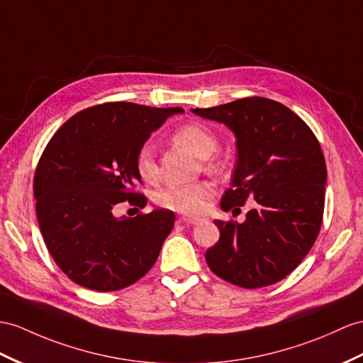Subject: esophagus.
<instances>
[{
	"label": "esophagus",
	"mask_w": 363,
	"mask_h": 363,
	"mask_svg": "<svg viewBox=\"0 0 363 363\" xmlns=\"http://www.w3.org/2000/svg\"><path fill=\"white\" fill-rule=\"evenodd\" d=\"M180 222L184 225H197L200 222V217H194V216H182Z\"/></svg>",
	"instance_id": "obj_1"
}]
</instances>
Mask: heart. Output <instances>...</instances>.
Masks as SVG:
<instances>
[{
	"mask_svg": "<svg viewBox=\"0 0 363 363\" xmlns=\"http://www.w3.org/2000/svg\"><path fill=\"white\" fill-rule=\"evenodd\" d=\"M175 143H179L200 158H208L218 149V137L209 126L203 123L191 121L177 128L172 134ZM222 162L209 160V169H220ZM135 171L138 177L146 183H152L158 177V166L155 162V151L151 143L140 146L135 154ZM214 188L208 182H199L192 184H167L155 192L154 201L157 206L179 211V212H197L212 196Z\"/></svg>",
	"mask_w": 363,
	"mask_h": 363,
	"instance_id": "obj_1",
	"label": "heart"
}]
</instances>
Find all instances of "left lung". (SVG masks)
<instances>
[{
	"mask_svg": "<svg viewBox=\"0 0 363 363\" xmlns=\"http://www.w3.org/2000/svg\"><path fill=\"white\" fill-rule=\"evenodd\" d=\"M192 112L225 123L237 137L234 177L220 206L235 217V206L257 201L243 223L216 220L220 238L206 251L208 267L242 288L277 284L298 267L320 231L326 164L319 140L297 113L263 96Z\"/></svg>",
	"mask_w": 363,
	"mask_h": 363,
	"instance_id": "1",
	"label": "left lung"
}]
</instances>
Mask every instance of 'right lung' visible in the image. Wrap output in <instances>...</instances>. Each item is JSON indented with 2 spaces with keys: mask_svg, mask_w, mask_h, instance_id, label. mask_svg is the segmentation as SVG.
I'll return each mask as SVG.
<instances>
[{
  "mask_svg": "<svg viewBox=\"0 0 363 363\" xmlns=\"http://www.w3.org/2000/svg\"><path fill=\"white\" fill-rule=\"evenodd\" d=\"M182 108L126 101L92 106L61 126L40 157L33 177L37 217L58 268L77 285L100 293L135 284L154 267L175 216L155 209L113 217L128 201L145 208L137 191L140 146Z\"/></svg>",
  "mask_w": 363,
  "mask_h": 363,
  "instance_id": "1",
  "label": "right lung"
}]
</instances>
